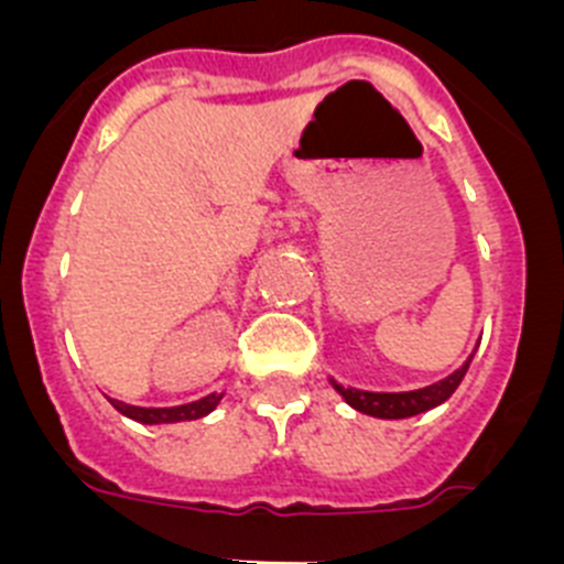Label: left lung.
Returning a JSON list of instances; mask_svg holds the SVG:
<instances>
[{"label":"left lung","instance_id":"obj_1","mask_svg":"<svg viewBox=\"0 0 564 564\" xmlns=\"http://www.w3.org/2000/svg\"><path fill=\"white\" fill-rule=\"evenodd\" d=\"M471 358H475V356H468V361L463 364L460 370H455L452 376L443 378V381L423 387V390H412V392H364V390H352V387H341L338 381H333V387H336L338 395H341L344 401L350 403V406H356L358 412H364V415H372V417H412V415H421V412L432 410V406H437V403L446 401V398H449L452 392L460 387V381H463V376H466Z\"/></svg>","mask_w":564,"mask_h":564}]
</instances>
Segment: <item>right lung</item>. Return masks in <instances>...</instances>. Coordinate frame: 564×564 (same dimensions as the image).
Returning <instances> with one entry per match:
<instances>
[{
    "instance_id": "obj_1",
    "label": "right lung",
    "mask_w": 564,
    "mask_h": 564,
    "mask_svg": "<svg viewBox=\"0 0 564 564\" xmlns=\"http://www.w3.org/2000/svg\"><path fill=\"white\" fill-rule=\"evenodd\" d=\"M223 395L212 392V395L200 398V401L183 403V406H163V410H149V406H129L123 401H112V406L121 415L132 417L138 423H177V421H197V417L208 415V412L220 403Z\"/></svg>"
}]
</instances>
